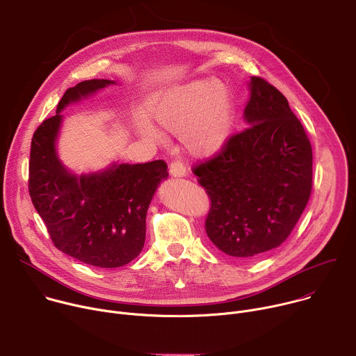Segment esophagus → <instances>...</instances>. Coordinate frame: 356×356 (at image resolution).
I'll return each mask as SVG.
<instances>
[{"label": "esophagus", "instance_id": "obj_1", "mask_svg": "<svg viewBox=\"0 0 356 356\" xmlns=\"http://www.w3.org/2000/svg\"><path fill=\"white\" fill-rule=\"evenodd\" d=\"M169 173L175 177H183V176L187 175V170H186V166L181 161H173L169 165Z\"/></svg>", "mask_w": 356, "mask_h": 356}]
</instances>
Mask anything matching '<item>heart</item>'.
I'll list each match as a JSON object with an SVG mask.
<instances>
[{
    "label": "heart",
    "instance_id": "heart-1",
    "mask_svg": "<svg viewBox=\"0 0 356 356\" xmlns=\"http://www.w3.org/2000/svg\"><path fill=\"white\" fill-rule=\"evenodd\" d=\"M154 117L169 132L179 134L193 155L218 152L234 128V99L228 87L216 79H198L168 91L154 108ZM142 131L158 136L150 125Z\"/></svg>",
    "mask_w": 356,
    "mask_h": 356
}]
</instances>
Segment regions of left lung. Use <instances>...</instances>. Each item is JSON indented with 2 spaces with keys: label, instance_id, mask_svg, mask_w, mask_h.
I'll return each instance as SVG.
<instances>
[{
  "label": "left lung",
  "instance_id": "1",
  "mask_svg": "<svg viewBox=\"0 0 356 356\" xmlns=\"http://www.w3.org/2000/svg\"><path fill=\"white\" fill-rule=\"evenodd\" d=\"M245 120L210 159L193 166L210 197L206 232L224 253L252 258L280 246L312 195L313 149L286 97L250 79Z\"/></svg>",
  "mask_w": 356,
  "mask_h": 356
}]
</instances>
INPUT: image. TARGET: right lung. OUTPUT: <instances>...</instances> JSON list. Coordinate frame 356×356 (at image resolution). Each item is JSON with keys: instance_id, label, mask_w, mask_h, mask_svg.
I'll list each match as a JSON object with an SVG mask.
<instances>
[{"instance_id": "1", "label": "right lung", "mask_w": 356, "mask_h": 356, "mask_svg": "<svg viewBox=\"0 0 356 356\" xmlns=\"http://www.w3.org/2000/svg\"><path fill=\"white\" fill-rule=\"evenodd\" d=\"M114 81L86 80L69 88L56 115L44 120L31 143L28 188L54 245L66 255L97 268H120L143 248L146 211L158 184L169 176L165 161L114 165L94 175H70L55 150L67 104Z\"/></svg>"}]
</instances>
